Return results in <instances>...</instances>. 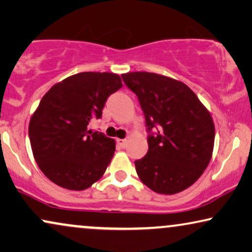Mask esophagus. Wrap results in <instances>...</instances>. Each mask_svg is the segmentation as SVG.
<instances>
[{"mask_svg": "<svg viewBox=\"0 0 252 252\" xmlns=\"http://www.w3.org/2000/svg\"><path fill=\"white\" fill-rule=\"evenodd\" d=\"M116 142L121 147H122V149H124V147L128 145V140H126V139H119V138H117Z\"/></svg>", "mask_w": 252, "mask_h": 252, "instance_id": "obj_1", "label": "esophagus"}]
</instances>
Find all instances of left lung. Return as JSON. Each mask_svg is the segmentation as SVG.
Masks as SVG:
<instances>
[{
  "instance_id": "left-lung-1",
  "label": "left lung",
  "mask_w": 252,
  "mask_h": 252,
  "mask_svg": "<svg viewBox=\"0 0 252 252\" xmlns=\"http://www.w3.org/2000/svg\"><path fill=\"white\" fill-rule=\"evenodd\" d=\"M121 77L138 96L150 132L146 156L135 161L140 181L157 193L188 189L212 158L216 129L210 112L180 80L145 71Z\"/></svg>"
}]
</instances>
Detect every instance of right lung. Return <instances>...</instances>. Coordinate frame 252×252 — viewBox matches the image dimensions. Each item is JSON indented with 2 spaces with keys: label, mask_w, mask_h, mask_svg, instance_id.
<instances>
[{
  "label": "right lung",
  "mask_w": 252,
  "mask_h": 252,
  "mask_svg": "<svg viewBox=\"0 0 252 252\" xmlns=\"http://www.w3.org/2000/svg\"><path fill=\"white\" fill-rule=\"evenodd\" d=\"M112 72H79L56 83L42 96L29 124L33 157L58 186L82 191L101 179L115 140L87 126L100 119L105 102L122 87Z\"/></svg>",
  "instance_id": "add662e5"
}]
</instances>
